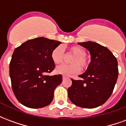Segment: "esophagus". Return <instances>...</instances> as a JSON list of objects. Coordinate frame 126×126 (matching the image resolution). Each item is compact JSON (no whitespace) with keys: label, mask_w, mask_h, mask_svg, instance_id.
I'll use <instances>...</instances> for the list:
<instances>
[{"label":"esophagus","mask_w":126,"mask_h":126,"mask_svg":"<svg viewBox=\"0 0 126 126\" xmlns=\"http://www.w3.org/2000/svg\"><path fill=\"white\" fill-rule=\"evenodd\" d=\"M67 78H69V77L66 76H63V79H67Z\"/></svg>","instance_id":"34e87169"}]
</instances>
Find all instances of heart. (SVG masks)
Returning a JSON list of instances; mask_svg holds the SVG:
<instances>
[{
	"mask_svg": "<svg viewBox=\"0 0 126 126\" xmlns=\"http://www.w3.org/2000/svg\"><path fill=\"white\" fill-rule=\"evenodd\" d=\"M68 52L73 54L69 63L70 65H63L56 68L57 74L65 76H71L76 74L79 71L80 68L82 70L87 69L88 66V61L86 57V51L82 47L79 46H72L68 48ZM51 59L53 63L56 65H59L63 63L64 59V54L62 47L58 46L52 50L51 52Z\"/></svg>",
	"mask_w": 126,
	"mask_h": 126,
	"instance_id": "obj_1",
	"label": "heart"
}]
</instances>
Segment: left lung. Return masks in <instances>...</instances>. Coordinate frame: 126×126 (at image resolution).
Returning a JSON list of instances; mask_svg holds the SVG:
<instances>
[{"mask_svg":"<svg viewBox=\"0 0 126 126\" xmlns=\"http://www.w3.org/2000/svg\"><path fill=\"white\" fill-rule=\"evenodd\" d=\"M90 52L91 61L86 71L79 76L82 79H71L68 96L74 105L93 109L105 103L111 96L118 77L117 61L105 47L88 41L78 42Z\"/></svg>","mask_w":126,"mask_h":126,"instance_id":"left-lung-1","label":"left lung"}]
</instances>
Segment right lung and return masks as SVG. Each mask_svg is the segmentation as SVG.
I'll list each match as a JSON object with an SVG mask.
<instances>
[{"instance_id":"1","label":"right lung","mask_w":126,"mask_h":126,"mask_svg":"<svg viewBox=\"0 0 126 126\" xmlns=\"http://www.w3.org/2000/svg\"><path fill=\"white\" fill-rule=\"evenodd\" d=\"M61 42L40 37L16 48L9 64L13 93L18 101L29 108L44 107L52 102L54 91L62 76H47L55 69L51 52Z\"/></svg>"}]
</instances>
